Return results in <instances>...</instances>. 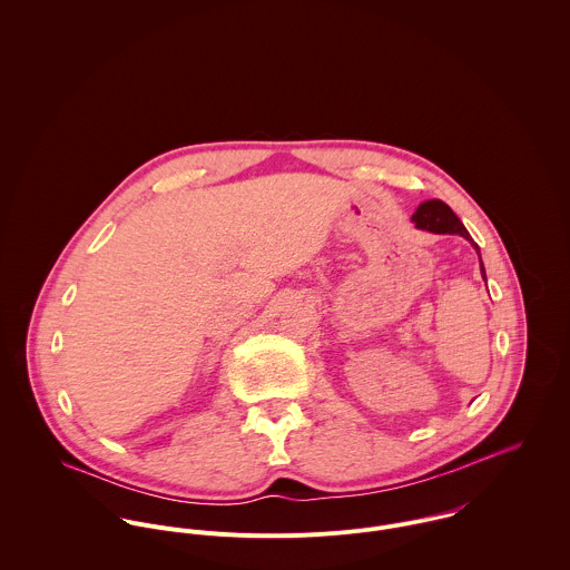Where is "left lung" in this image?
<instances>
[{"label": "left lung", "mask_w": 570, "mask_h": 570, "mask_svg": "<svg viewBox=\"0 0 570 570\" xmlns=\"http://www.w3.org/2000/svg\"><path fill=\"white\" fill-rule=\"evenodd\" d=\"M412 222L419 230H428V233H434V235H461L465 239H470V233L465 230V226L461 224V219L452 213V208L441 202V199H428L423 202L414 215H412ZM472 242V239H470ZM479 256H481V249L479 245L474 244ZM481 269H483V278H485V267L481 263Z\"/></svg>", "instance_id": "8db88e82"}]
</instances>
